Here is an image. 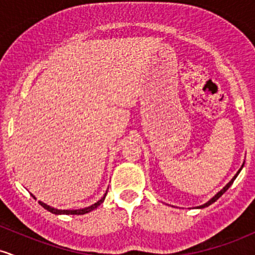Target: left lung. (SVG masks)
I'll return each mask as SVG.
<instances>
[{
  "label": "left lung",
  "instance_id": "8db88e82",
  "mask_svg": "<svg viewBox=\"0 0 255 255\" xmlns=\"http://www.w3.org/2000/svg\"><path fill=\"white\" fill-rule=\"evenodd\" d=\"M242 168H244V164H242V166H241V168H240V170H239L238 172H236V175H235V176H234L233 178H231V180H230V182H229V183H228V184H227V186H225L223 189H221V191H219V192L217 193V194H216V195H215V197H213L212 199H210V200H209V201H207V203H206V204L201 205V206H198V209H204V207H207V206H210V205H211V204H213V203H215V201H216V200H218V199H219V198H221V197H222V195H223V194H224V193L228 191V188H229V187L231 186V184H233V182H234V181H235V178H236V177H238V175L240 174V171H241V169H242Z\"/></svg>",
  "mask_w": 255,
  "mask_h": 255
}]
</instances>
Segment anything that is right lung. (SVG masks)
<instances>
[{
	"instance_id": "1",
	"label": "right lung",
	"mask_w": 255,
	"mask_h": 255,
	"mask_svg": "<svg viewBox=\"0 0 255 255\" xmlns=\"http://www.w3.org/2000/svg\"><path fill=\"white\" fill-rule=\"evenodd\" d=\"M32 197L34 198V195H32ZM105 197H107V193H105L104 197L102 198L101 200H98L97 203H96V204L91 205V206H89V207H85V209H79V210H57V209H54V207L49 206V205H46V204L42 203V201H39V204L42 205V206L44 207V209L48 210L49 212L55 213V215H85V213H89V212L92 211V210L97 209V207L99 206V205H101L102 203H103L104 199H105ZM34 199H36V198H34Z\"/></svg>"
}]
</instances>
